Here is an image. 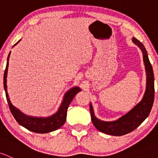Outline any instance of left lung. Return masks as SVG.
<instances>
[{
	"label": "left lung",
	"instance_id": "obj_1",
	"mask_svg": "<svg viewBox=\"0 0 158 158\" xmlns=\"http://www.w3.org/2000/svg\"><path fill=\"white\" fill-rule=\"evenodd\" d=\"M132 42L139 47L143 54V60L146 71V89L142 101L125 115L114 121H102L94 116L92 104L90 113L92 121L98 130L114 136H120L129 133L135 129L148 117L152 108L154 98V78L152 66L149 61L148 53L142 42L132 38Z\"/></svg>",
	"mask_w": 158,
	"mask_h": 158
}]
</instances>
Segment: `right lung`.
Listing matches in <instances>:
<instances>
[{
  "instance_id": "1",
  "label": "right lung",
  "mask_w": 158,
  "mask_h": 158,
  "mask_svg": "<svg viewBox=\"0 0 158 158\" xmlns=\"http://www.w3.org/2000/svg\"><path fill=\"white\" fill-rule=\"evenodd\" d=\"M19 41H17L13 47H14L16 44H18ZM10 55V52L9 55H8L6 69H5L4 74V87L5 93H6V101H7L8 105H9L10 112L12 113L15 119L17 121V123L19 125L23 126V127L29 129L31 132H37V133H47V132L57 130V129L60 128L65 123L66 119V111H67L69 104L73 101L75 95L78 92H80L81 89H79V87L76 86V87H73L69 89L66 93L65 95H64V99H63L62 103H61L58 110L55 114L51 116V117H35L26 115V114H23L19 110L16 109L11 104L7 94V90H6V88H7L6 87V76H7L8 65H9L8 61H9Z\"/></svg>"
}]
</instances>
